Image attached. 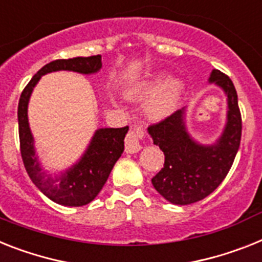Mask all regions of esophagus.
Here are the masks:
<instances>
[{
	"label": "esophagus",
	"instance_id": "1",
	"mask_svg": "<svg viewBox=\"0 0 262 262\" xmlns=\"http://www.w3.org/2000/svg\"><path fill=\"white\" fill-rule=\"evenodd\" d=\"M145 137V129L141 125H137L130 132L127 133L126 138H125V150L126 153H137L138 150H141V141Z\"/></svg>",
	"mask_w": 262,
	"mask_h": 262
}]
</instances>
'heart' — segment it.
Segmentation results:
<instances>
[{
    "mask_svg": "<svg viewBox=\"0 0 262 262\" xmlns=\"http://www.w3.org/2000/svg\"><path fill=\"white\" fill-rule=\"evenodd\" d=\"M184 85L180 80H166L165 74H158L140 83L129 96L136 100L151 98L148 113L153 118H162L172 113L180 100Z\"/></svg>",
    "mask_w": 262,
    "mask_h": 262,
    "instance_id": "heart-1",
    "label": "heart"
}]
</instances>
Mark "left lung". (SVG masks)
<instances>
[{
  "label": "left lung",
  "mask_w": 262,
  "mask_h": 262,
  "mask_svg": "<svg viewBox=\"0 0 262 262\" xmlns=\"http://www.w3.org/2000/svg\"><path fill=\"white\" fill-rule=\"evenodd\" d=\"M209 82L221 88L228 101L225 127L214 144L202 145L190 137L185 107L148 127L153 142L165 155L164 168L151 179V184L174 205H189L214 192L232 168L239 148L243 122L236 88L220 70H213Z\"/></svg>",
  "instance_id": "8db88e82"
}]
</instances>
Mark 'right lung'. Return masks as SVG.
Segmentation results:
<instances>
[{"mask_svg": "<svg viewBox=\"0 0 262 262\" xmlns=\"http://www.w3.org/2000/svg\"><path fill=\"white\" fill-rule=\"evenodd\" d=\"M102 67L101 56L76 57L69 60H56L46 63L37 72L30 82L21 93L18 102V133L21 157L28 174L33 184L43 194L63 206H82L97 197L114 164L124 151V138L129 127H102L94 133L89 146L80 158V161L53 177L46 173L38 161L34 149V138L32 136L28 120V104L32 92L43 74L72 70L77 73H97Z\"/></svg>", "mask_w": 262, "mask_h": 262, "instance_id": "add662e5", "label": "right lung"}]
</instances>
